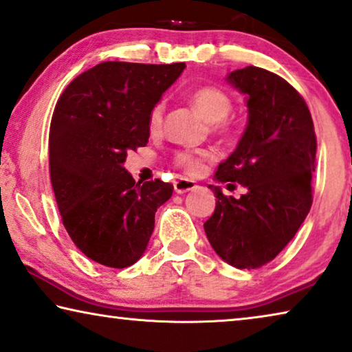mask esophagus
Segmentation results:
<instances>
[{"label": "esophagus", "mask_w": 352, "mask_h": 352, "mask_svg": "<svg viewBox=\"0 0 352 352\" xmlns=\"http://www.w3.org/2000/svg\"><path fill=\"white\" fill-rule=\"evenodd\" d=\"M174 188L177 194H185L188 191H192L196 188V182L188 180V178H180V180L174 182Z\"/></svg>", "instance_id": "esophagus-1"}]
</instances>
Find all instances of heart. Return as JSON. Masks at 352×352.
I'll use <instances>...</instances> for the list:
<instances>
[{"label":"heart","mask_w":352,"mask_h":352,"mask_svg":"<svg viewBox=\"0 0 352 352\" xmlns=\"http://www.w3.org/2000/svg\"><path fill=\"white\" fill-rule=\"evenodd\" d=\"M191 101L199 112L206 117L207 122L214 123V128L219 133L228 131V124L224 123V120L228 118L230 110H232V99H230L226 91L219 90L217 87H204L192 93ZM162 115H164V104L158 102L150 112L148 124L151 131L161 128ZM208 156L210 153H207V151H197V153L185 151V153H180L177 156V164L183 167L186 172H190V174H196V172L201 170L202 162Z\"/></svg>","instance_id":"1"}]
</instances>
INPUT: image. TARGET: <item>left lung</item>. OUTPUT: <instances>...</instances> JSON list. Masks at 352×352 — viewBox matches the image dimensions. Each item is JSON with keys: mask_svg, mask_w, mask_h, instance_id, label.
Masks as SVG:
<instances>
[{"mask_svg": "<svg viewBox=\"0 0 352 352\" xmlns=\"http://www.w3.org/2000/svg\"><path fill=\"white\" fill-rule=\"evenodd\" d=\"M226 80L245 96L248 122L213 180L237 182L246 192L228 197L208 185L217 207L204 229L224 262L258 269L276 258L310 212L316 135L305 101L285 78L248 66Z\"/></svg>", "mask_w": 352, "mask_h": 352, "instance_id": "1", "label": "left lung"}]
</instances>
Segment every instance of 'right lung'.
I'll return each mask as SVG.
<instances>
[{
  "label": "right lung",
  "mask_w": 352,
  "mask_h": 352,
  "mask_svg": "<svg viewBox=\"0 0 352 352\" xmlns=\"http://www.w3.org/2000/svg\"><path fill=\"white\" fill-rule=\"evenodd\" d=\"M185 63L104 61L69 83L50 124V178L63 224L98 264L138 262L155 229V213L174 186L140 183L124 169L129 150L145 146L150 112Z\"/></svg>",
  "instance_id": "right-lung-1"
}]
</instances>
